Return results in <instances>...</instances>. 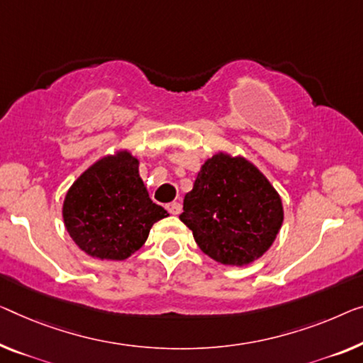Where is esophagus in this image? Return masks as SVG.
<instances>
[{
  "label": "esophagus",
  "mask_w": 363,
  "mask_h": 363,
  "mask_svg": "<svg viewBox=\"0 0 363 363\" xmlns=\"http://www.w3.org/2000/svg\"><path fill=\"white\" fill-rule=\"evenodd\" d=\"M166 210L171 215H179L181 210H182V205L179 202H171V203L166 205Z\"/></svg>",
  "instance_id": "esophagus-1"
}]
</instances>
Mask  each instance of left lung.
<instances>
[{"instance_id":"8db88e82","label":"left lung","mask_w":363,"mask_h":363,"mask_svg":"<svg viewBox=\"0 0 363 363\" xmlns=\"http://www.w3.org/2000/svg\"><path fill=\"white\" fill-rule=\"evenodd\" d=\"M179 218L207 256L223 266H246L274 242L284 208L256 166L218 153L205 161Z\"/></svg>"}]
</instances>
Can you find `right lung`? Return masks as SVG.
Returning a JSON list of instances; mask_svg holds the SVG:
<instances>
[{
  "instance_id": "obj_1",
  "label": "right lung",
  "mask_w": 363,
  "mask_h": 363,
  "mask_svg": "<svg viewBox=\"0 0 363 363\" xmlns=\"http://www.w3.org/2000/svg\"><path fill=\"white\" fill-rule=\"evenodd\" d=\"M169 213L150 199L138 160L127 151L106 156L81 174L63 202V221L86 254L123 261Z\"/></svg>"
}]
</instances>
